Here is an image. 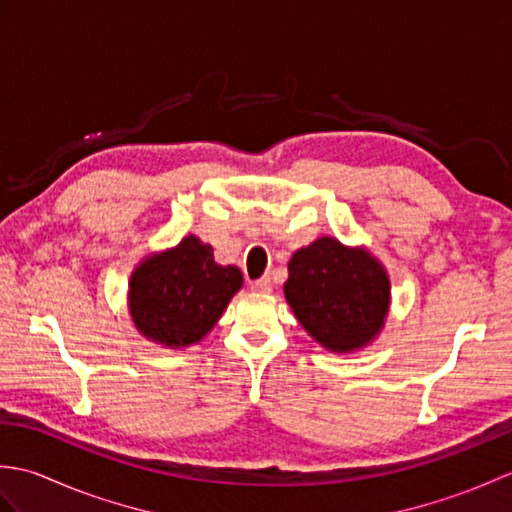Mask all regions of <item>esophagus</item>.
Instances as JSON below:
<instances>
[{"label":"esophagus","mask_w":512,"mask_h":512,"mask_svg":"<svg viewBox=\"0 0 512 512\" xmlns=\"http://www.w3.org/2000/svg\"><path fill=\"white\" fill-rule=\"evenodd\" d=\"M250 290H255V292H270V290H273V281H270V277L255 279V281H250Z\"/></svg>","instance_id":"1"}]
</instances>
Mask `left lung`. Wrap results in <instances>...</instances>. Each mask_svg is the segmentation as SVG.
Instances as JSON below:
<instances>
[{
	"label": "left lung",
	"instance_id": "8db88e82",
	"mask_svg": "<svg viewBox=\"0 0 512 512\" xmlns=\"http://www.w3.org/2000/svg\"><path fill=\"white\" fill-rule=\"evenodd\" d=\"M284 290L303 328L334 352L374 339L389 308L383 266L334 237H321L292 255Z\"/></svg>",
	"mask_w": 512,
	"mask_h": 512
}]
</instances>
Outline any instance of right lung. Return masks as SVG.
I'll return each instance as SVG.
<instances>
[{
  "label": "right lung",
  "mask_w": 512,
  "mask_h": 512,
  "mask_svg": "<svg viewBox=\"0 0 512 512\" xmlns=\"http://www.w3.org/2000/svg\"><path fill=\"white\" fill-rule=\"evenodd\" d=\"M239 288V268L217 266L213 248L191 235L134 270L129 310L147 339L184 347L213 328Z\"/></svg>",
  "instance_id": "1"
}]
</instances>
